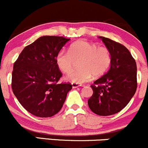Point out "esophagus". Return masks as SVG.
Segmentation results:
<instances>
[{"label":"esophagus","instance_id":"1","mask_svg":"<svg viewBox=\"0 0 148 148\" xmlns=\"http://www.w3.org/2000/svg\"><path fill=\"white\" fill-rule=\"evenodd\" d=\"M71 86H72L73 88H77V87H79V86H82V84H76V83H72L71 84Z\"/></svg>","mask_w":148,"mask_h":148}]
</instances>
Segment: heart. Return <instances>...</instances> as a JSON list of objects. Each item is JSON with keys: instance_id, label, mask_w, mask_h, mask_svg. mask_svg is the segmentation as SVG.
<instances>
[{"instance_id": "b5f03b06", "label": "heart", "mask_w": 148, "mask_h": 148, "mask_svg": "<svg viewBox=\"0 0 148 148\" xmlns=\"http://www.w3.org/2000/svg\"><path fill=\"white\" fill-rule=\"evenodd\" d=\"M75 61H79V68L69 73L66 79L80 84L91 80L93 76L99 77L103 75L111 65V53L105 47L79 40L71 45L69 52L61 50L56 56L57 65L64 73L71 71Z\"/></svg>"}]
</instances>
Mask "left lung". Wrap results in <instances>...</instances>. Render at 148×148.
I'll return each mask as SVG.
<instances>
[{"label":"left lung","mask_w":148,"mask_h":148,"mask_svg":"<svg viewBox=\"0 0 148 148\" xmlns=\"http://www.w3.org/2000/svg\"><path fill=\"white\" fill-rule=\"evenodd\" d=\"M111 53V63L106 74L91 86L93 94L88 100L91 111L107 116L125 108L137 89L136 62L128 49L109 38L99 37Z\"/></svg>","instance_id":"obj_1"}]
</instances>
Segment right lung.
<instances>
[{
    "instance_id": "1",
    "label": "right lung",
    "mask_w": 148,
    "mask_h": 148,
    "mask_svg": "<svg viewBox=\"0 0 148 148\" xmlns=\"http://www.w3.org/2000/svg\"><path fill=\"white\" fill-rule=\"evenodd\" d=\"M70 39L40 37L23 49L13 65L12 89L20 103L35 116L47 118L61 110L71 84L58 83L62 74L56 56Z\"/></svg>"
}]
</instances>
